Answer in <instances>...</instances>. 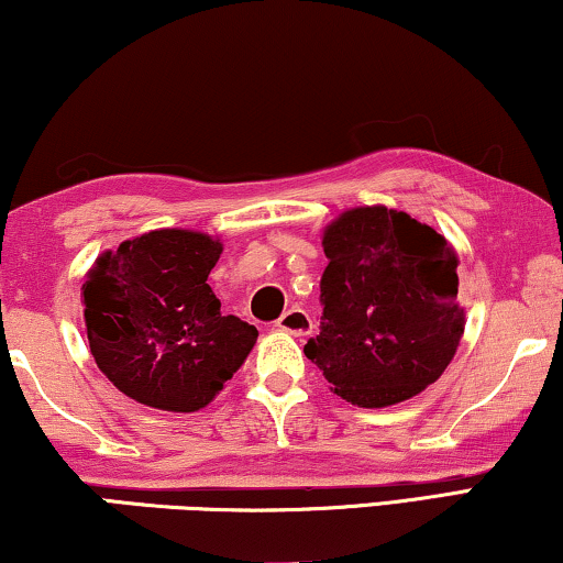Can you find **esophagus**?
<instances>
[{
  "label": "esophagus",
  "instance_id": "34e87169",
  "mask_svg": "<svg viewBox=\"0 0 563 563\" xmlns=\"http://www.w3.org/2000/svg\"><path fill=\"white\" fill-rule=\"evenodd\" d=\"M278 329L288 331L292 336H308L313 331V321L303 308H290V311H285L278 319Z\"/></svg>",
  "mask_w": 563,
  "mask_h": 563
}]
</instances>
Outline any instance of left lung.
I'll return each mask as SVG.
<instances>
[{"label":"left lung","mask_w":563,"mask_h":563,"mask_svg":"<svg viewBox=\"0 0 563 563\" xmlns=\"http://www.w3.org/2000/svg\"><path fill=\"white\" fill-rule=\"evenodd\" d=\"M321 247L323 319L303 352L331 390L352 406L387 408L437 383L466 323L446 236L375 203L329 221Z\"/></svg>","instance_id":"left-lung-1"}]
</instances>
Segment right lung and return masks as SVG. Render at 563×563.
Here are the masks:
<instances>
[{
	"instance_id": "add662e5",
	"label": "right lung",
	"mask_w": 563,
	"mask_h": 563,
	"mask_svg": "<svg viewBox=\"0 0 563 563\" xmlns=\"http://www.w3.org/2000/svg\"><path fill=\"white\" fill-rule=\"evenodd\" d=\"M219 236L153 229L101 252L81 285L97 367L142 406L194 413L217 398L257 342V329L221 316L209 273Z\"/></svg>"
}]
</instances>
